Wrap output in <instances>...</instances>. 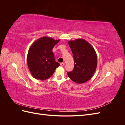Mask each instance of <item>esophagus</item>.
<instances>
[{
	"mask_svg": "<svg viewBox=\"0 0 125 125\" xmlns=\"http://www.w3.org/2000/svg\"><path fill=\"white\" fill-rule=\"evenodd\" d=\"M60 66H62V67L64 66H65V63H64V62H62V63H60Z\"/></svg>",
	"mask_w": 125,
	"mask_h": 125,
	"instance_id": "34e87169",
	"label": "esophagus"
}]
</instances>
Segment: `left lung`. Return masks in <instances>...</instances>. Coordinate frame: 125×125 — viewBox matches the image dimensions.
<instances>
[{
    "mask_svg": "<svg viewBox=\"0 0 125 125\" xmlns=\"http://www.w3.org/2000/svg\"><path fill=\"white\" fill-rule=\"evenodd\" d=\"M73 52L74 66L67 73L68 77L76 83H85L91 79L97 67V55L94 48L86 40L78 39L68 41Z\"/></svg>",
    "mask_w": 125,
    "mask_h": 125,
    "instance_id": "left-lung-1",
    "label": "left lung"
}]
</instances>
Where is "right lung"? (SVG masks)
<instances>
[{"mask_svg":"<svg viewBox=\"0 0 125 125\" xmlns=\"http://www.w3.org/2000/svg\"><path fill=\"white\" fill-rule=\"evenodd\" d=\"M60 40L44 36L30 46L27 56L29 69L32 76L41 80H46L53 74L60 64L55 60L52 50Z\"/></svg>","mask_w":125,"mask_h":125,"instance_id":"obj_1","label":"right lung"}]
</instances>
